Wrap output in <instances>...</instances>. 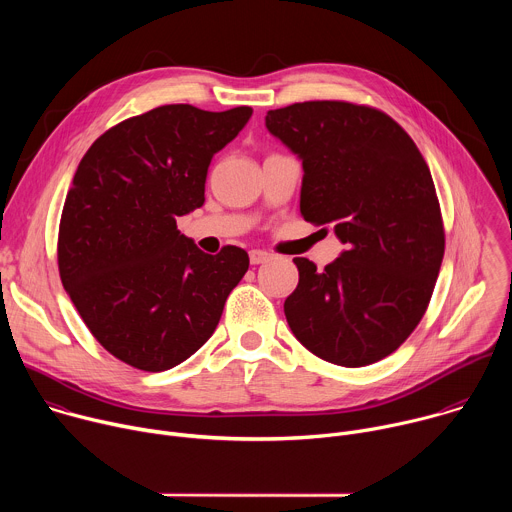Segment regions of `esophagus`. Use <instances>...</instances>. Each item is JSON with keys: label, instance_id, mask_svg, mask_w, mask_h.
Wrapping results in <instances>:
<instances>
[{"label": "esophagus", "instance_id": "1", "mask_svg": "<svg viewBox=\"0 0 512 512\" xmlns=\"http://www.w3.org/2000/svg\"><path fill=\"white\" fill-rule=\"evenodd\" d=\"M269 259H271V255H269L267 251L253 249V251L249 253V261H251V265H261V263H265V261H269Z\"/></svg>", "mask_w": 512, "mask_h": 512}]
</instances>
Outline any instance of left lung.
Masks as SVG:
<instances>
[{"mask_svg": "<svg viewBox=\"0 0 512 512\" xmlns=\"http://www.w3.org/2000/svg\"><path fill=\"white\" fill-rule=\"evenodd\" d=\"M265 125L302 160V216L332 223L346 245L324 271L294 259L300 281L283 304L287 324L322 360L367 367L409 338L442 267L446 233L429 168L375 107L306 101L269 111Z\"/></svg>", "mask_w": 512, "mask_h": 512, "instance_id": "1", "label": "left lung"}]
</instances>
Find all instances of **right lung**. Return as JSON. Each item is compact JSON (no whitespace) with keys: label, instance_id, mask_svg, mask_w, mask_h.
<instances>
[{"label":"right lung","instance_id":"obj_1","mask_svg":"<svg viewBox=\"0 0 512 512\" xmlns=\"http://www.w3.org/2000/svg\"><path fill=\"white\" fill-rule=\"evenodd\" d=\"M253 109L164 105L107 129L83 156L58 229V271L97 342L148 373L168 371L216 330L249 255L202 253L176 218L204 204L210 160Z\"/></svg>","mask_w":512,"mask_h":512}]
</instances>
